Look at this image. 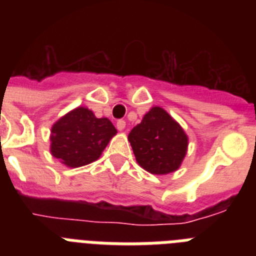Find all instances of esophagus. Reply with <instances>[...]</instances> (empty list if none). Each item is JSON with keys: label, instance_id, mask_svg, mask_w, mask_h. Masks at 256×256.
<instances>
[{"label": "esophagus", "instance_id": "1", "mask_svg": "<svg viewBox=\"0 0 256 256\" xmlns=\"http://www.w3.org/2000/svg\"><path fill=\"white\" fill-rule=\"evenodd\" d=\"M116 128H118V130H120V132H123V130H126V122H124V120H118L116 122Z\"/></svg>", "mask_w": 256, "mask_h": 256}]
</instances>
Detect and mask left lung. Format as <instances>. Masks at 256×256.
<instances>
[{"label":"left lung","instance_id":"left-lung-1","mask_svg":"<svg viewBox=\"0 0 256 256\" xmlns=\"http://www.w3.org/2000/svg\"><path fill=\"white\" fill-rule=\"evenodd\" d=\"M136 160L151 174L178 170L188 148V136L160 106H152L128 134Z\"/></svg>","mask_w":256,"mask_h":256}]
</instances>
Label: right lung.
<instances>
[{
	"label": "right lung",
	"instance_id": "obj_1",
	"mask_svg": "<svg viewBox=\"0 0 256 256\" xmlns=\"http://www.w3.org/2000/svg\"><path fill=\"white\" fill-rule=\"evenodd\" d=\"M116 134L108 118H96L84 106L73 108L51 126L50 152L68 168L96 162Z\"/></svg>",
	"mask_w": 256,
	"mask_h": 256
}]
</instances>
